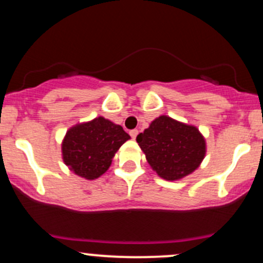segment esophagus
Masks as SVG:
<instances>
[{
    "label": "esophagus",
    "instance_id": "34e87169",
    "mask_svg": "<svg viewBox=\"0 0 263 263\" xmlns=\"http://www.w3.org/2000/svg\"><path fill=\"white\" fill-rule=\"evenodd\" d=\"M137 135H138V129H131V131H129V136H131L132 138H136L137 137Z\"/></svg>",
    "mask_w": 263,
    "mask_h": 263
}]
</instances>
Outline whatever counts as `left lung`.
<instances>
[{
	"label": "left lung",
	"mask_w": 263,
	"mask_h": 263,
	"mask_svg": "<svg viewBox=\"0 0 263 263\" xmlns=\"http://www.w3.org/2000/svg\"><path fill=\"white\" fill-rule=\"evenodd\" d=\"M149 165L163 179L177 180L199 167L205 141L194 126L161 116L136 138Z\"/></svg>",
	"instance_id": "obj_1"
}]
</instances>
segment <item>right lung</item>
Instances as JSON below:
<instances>
[{
    "instance_id": "obj_1",
    "label": "right lung",
    "mask_w": 263,
    "mask_h": 263,
    "mask_svg": "<svg viewBox=\"0 0 263 263\" xmlns=\"http://www.w3.org/2000/svg\"><path fill=\"white\" fill-rule=\"evenodd\" d=\"M128 138L121 126L98 117L66 132L63 159L75 174L96 179L108 170L115 153Z\"/></svg>"
}]
</instances>
